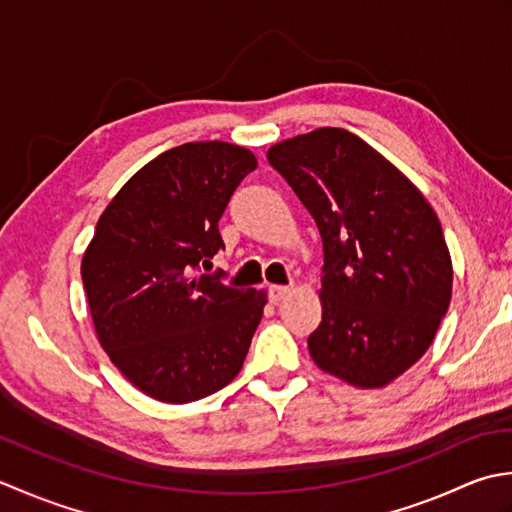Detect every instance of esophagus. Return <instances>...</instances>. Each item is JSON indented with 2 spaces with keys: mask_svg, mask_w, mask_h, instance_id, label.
Instances as JSON below:
<instances>
[{
  "mask_svg": "<svg viewBox=\"0 0 512 512\" xmlns=\"http://www.w3.org/2000/svg\"><path fill=\"white\" fill-rule=\"evenodd\" d=\"M267 294H269V300L276 305V302L285 300L291 294V287H287V285H271Z\"/></svg>",
  "mask_w": 512,
  "mask_h": 512,
  "instance_id": "obj_1",
  "label": "esophagus"
}]
</instances>
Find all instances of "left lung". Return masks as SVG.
Listing matches in <instances>:
<instances>
[{
  "mask_svg": "<svg viewBox=\"0 0 512 512\" xmlns=\"http://www.w3.org/2000/svg\"><path fill=\"white\" fill-rule=\"evenodd\" d=\"M267 161L322 238V371L378 389L420 360L451 302L453 267L433 207L380 152L342 128L269 148Z\"/></svg>",
  "mask_w": 512,
  "mask_h": 512,
  "instance_id": "1",
  "label": "left lung"
}]
</instances>
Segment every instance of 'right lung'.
Returning a JSON list of instances; mask_svg holds the SVG:
<instances>
[{
  "label": "right lung",
  "instance_id": "right-lung-1",
  "mask_svg": "<svg viewBox=\"0 0 512 512\" xmlns=\"http://www.w3.org/2000/svg\"><path fill=\"white\" fill-rule=\"evenodd\" d=\"M256 156L223 141L156 156L101 214L81 263L92 322L125 378L154 400L185 404L241 371L265 291L205 274L225 249L218 221Z\"/></svg>",
  "mask_w": 512,
  "mask_h": 512
}]
</instances>
